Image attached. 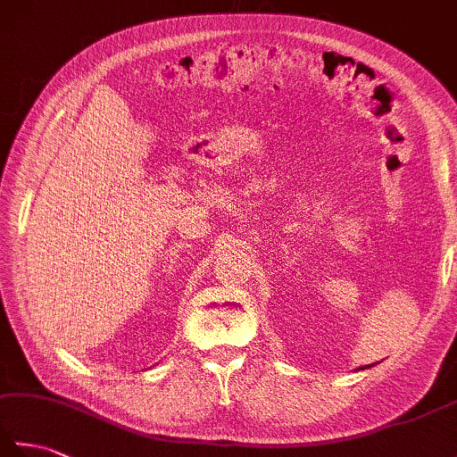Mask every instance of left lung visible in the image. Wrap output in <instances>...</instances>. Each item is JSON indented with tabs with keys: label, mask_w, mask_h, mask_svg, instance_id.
<instances>
[{
	"label": "left lung",
	"mask_w": 457,
	"mask_h": 457,
	"mask_svg": "<svg viewBox=\"0 0 457 457\" xmlns=\"http://www.w3.org/2000/svg\"><path fill=\"white\" fill-rule=\"evenodd\" d=\"M373 365H375V363H371V365H363V367H359L357 371H363V369H369V367H373Z\"/></svg>",
	"instance_id": "left-lung-1"
}]
</instances>
